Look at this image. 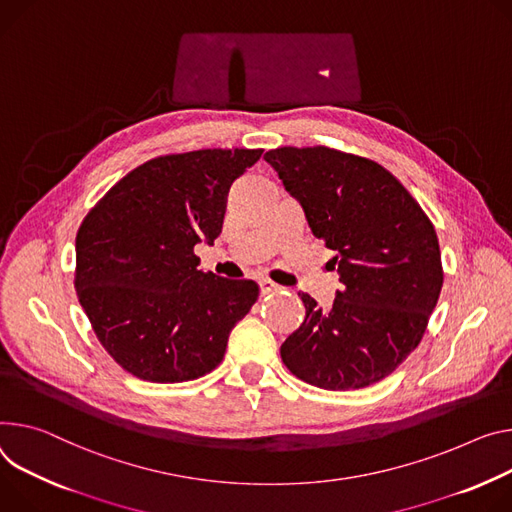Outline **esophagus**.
<instances>
[{
	"label": "esophagus",
	"instance_id": "obj_1",
	"mask_svg": "<svg viewBox=\"0 0 512 512\" xmlns=\"http://www.w3.org/2000/svg\"><path fill=\"white\" fill-rule=\"evenodd\" d=\"M259 286H261V294H271V292H277V290H282L280 286H277V284H273L271 280H261V282H259Z\"/></svg>",
	"mask_w": 512,
	"mask_h": 512
}]
</instances>
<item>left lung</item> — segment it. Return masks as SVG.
Listing matches in <instances>:
<instances>
[{"instance_id": "8db88e82", "label": "left lung", "mask_w": 512, "mask_h": 512, "mask_svg": "<svg viewBox=\"0 0 512 512\" xmlns=\"http://www.w3.org/2000/svg\"><path fill=\"white\" fill-rule=\"evenodd\" d=\"M265 161L333 249L343 290L331 310L298 294L306 318L280 353L302 382L359 390L390 376L421 343L443 288L433 222L376 161L329 147H280Z\"/></svg>"}]
</instances>
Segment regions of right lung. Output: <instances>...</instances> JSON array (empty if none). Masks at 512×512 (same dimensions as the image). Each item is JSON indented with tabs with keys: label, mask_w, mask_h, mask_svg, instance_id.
<instances>
[{
	"label": "right lung",
	"mask_w": 512,
	"mask_h": 512,
	"mask_svg": "<svg viewBox=\"0 0 512 512\" xmlns=\"http://www.w3.org/2000/svg\"><path fill=\"white\" fill-rule=\"evenodd\" d=\"M263 149L155 157L87 212L75 239V290L110 357L138 380L202 378L222 361L232 327L259 298L253 280L198 269L214 245L230 183Z\"/></svg>",
	"instance_id": "obj_1"
}]
</instances>
